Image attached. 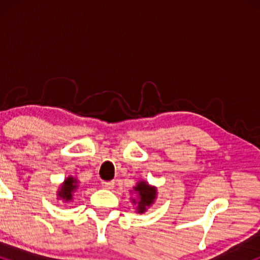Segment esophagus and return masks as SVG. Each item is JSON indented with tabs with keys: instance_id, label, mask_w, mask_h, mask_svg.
<instances>
[{
	"instance_id": "1",
	"label": "esophagus",
	"mask_w": 260,
	"mask_h": 260,
	"mask_svg": "<svg viewBox=\"0 0 260 260\" xmlns=\"http://www.w3.org/2000/svg\"><path fill=\"white\" fill-rule=\"evenodd\" d=\"M101 184H103V187L106 188V189H112V188L115 187V182L113 181H103Z\"/></svg>"
}]
</instances>
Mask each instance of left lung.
<instances>
[{
	"mask_svg": "<svg viewBox=\"0 0 260 260\" xmlns=\"http://www.w3.org/2000/svg\"><path fill=\"white\" fill-rule=\"evenodd\" d=\"M133 190L138 196V199L132 198V203L137 205V213L143 214L148 207L153 204L155 198H156V188L150 186L145 181H140L136 187H133Z\"/></svg>",
	"mask_w": 260,
	"mask_h": 260,
	"instance_id": "8db88e82",
	"label": "left lung"
}]
</instances>
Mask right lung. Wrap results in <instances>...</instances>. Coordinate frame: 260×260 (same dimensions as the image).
Masks as SVG:
<instances>
[{
  "instance_id": "1",
  "label": "right lung",
  "mask_w": 260,
  "mask_h": 260,
  "mask_svg": "<svg viewBox=\"0 0 260 260\" xmlns=\"http://www.w3.org/2000/svg\"><path fill=\"white\" fill-rule=\"evenodd\" d=\"M77 188H78V181H77V178L72 177V176L67 177L63 183L61 184L59 190L57 192L58 199H63L64 202L72 201V194Z\"/></svg>"
}]
</instances>
